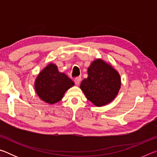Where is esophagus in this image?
Segmentation results:
<instances>
[{
  "label": "esophagus",
  "mask_w": 157,
  "mask_h": 157,
  "mask_svg": "<svg viewBox=\"0 0 157 157\" xmlns=\"http://www.w3.org/2000/svg\"><path fill=\"white\" fill-rule=\"evenodd\" d=\"M74 82H75L76 85H79L81 82V77H77V78H75V79H74Z\"/></svg>",
  "instance_id": "1"
}]
</instances>
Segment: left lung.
<instances>
[{
  "label": "left lung",
  "mask_w": 157,
  "mask_h": 157,
  "mask_svg": "<svg viewBox=\"0 0 157 157\" xmlns=\"http://www.w3.org/2000/svg\"><path fill=\"white\" fill-rule=\"evenodd\" d=\"M87 73L88 78L83 79L80 84V89L87 99L98 107L111 102L121 88L118 73L100 59L92 62Z\"/></svg>",
  "instance_id": "8db88e82"
}]
</instances>
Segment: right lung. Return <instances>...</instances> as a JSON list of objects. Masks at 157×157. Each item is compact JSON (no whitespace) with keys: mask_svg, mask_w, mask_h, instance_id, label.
I'll return each instance as SVG.
<instances>
[{"mask_svg":"<svg viewBox=\"0 0 157 157\" xmlns=\"http://www.w3.org/2000/svg\"><path fill=\"white\" fill-rule=\"evenodd\" d=\"M74 82L64 73L58 71L57 66L50 63L39 74L34 86L37 95L44 102L55 104L62 99L64 93Z\"/></svg>","mask_w":157,"mask_h":157,"instance_id":"obj_1","label":"right lung"}]
</instances>
